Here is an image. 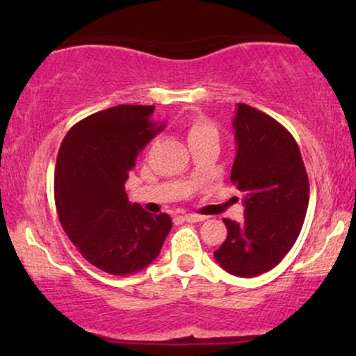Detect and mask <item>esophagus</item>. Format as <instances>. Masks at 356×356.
<instances>
[{"label": "esophagus", "mask_w": 356, "mask_h": 356, "mask_svg": "<svg viewBox=\"0 0 356 356\" xmlns=\"http://www.w3.org/2000/svg\"><path fill=\"white\" fill-rule=\"evenodd\" d=\"M182 219L186 220V222H202L206 218H204V216H199V214H186Z\"/></svg>", "instance_id": "esophagus-1"}]
</instances>
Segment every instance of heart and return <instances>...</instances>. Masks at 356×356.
Here are the masks:
<instances>
[{
  "label": "heart",
  "mask_w": 356,
  "mask_h": 356,
  "mask_svg": "<svg viewBox=\"0 0 356 356\" xmlns=\"http://www.w3.org/2000/svg\"><path fill=\"white\" fill-rule=\"evenodd\" d=\"M207 134H214V136H218V130H216V125L212 124L211 120H207L206 117L202 115L192 117L191 120L187 122V138L207 136Z\"/></svg>",
  "instance_id": "obj_1"
}]
</instances>
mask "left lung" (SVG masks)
<instances>
[{
  "instance_id": "1",
  "label": "left lung",
  "mask_w": 356,
  "mask_h": 356,
  "mask_svg": "<svg viewBox=\"0 0 356 356\" xmlns=\"http://www.w3.org/2000/svg\"><path fill=\"white\" fill-rule=\"evenodd\" d=\"M232 127L238 152L231 182L244 194V220L222 219L227 238L214 257L231 275L254 277L275 268L296 243L309 182L300 147L280 122L238 104Z\"/></svg>"
}]
</instances>
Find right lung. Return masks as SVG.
I'll return each mask as SVG.
<instances>
[{"label":"right lung","mask_w":356,"mask_h":356,"mask_svg":"<svg viewBox=\"0 0 356 356\" xmlns=\"http://www.w3.org/2000/svg\"><path fill=\"white\" fill-rule=\"evenodd\" d=\"M154 105H117L68 130L55 165V204L63 231L90 264L115 276L159 256L172 227L165 212L130 204L125 181L138 152L164 129Z\"/></svg>","instance_id":"right-lung-1"}]
</instances>
